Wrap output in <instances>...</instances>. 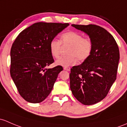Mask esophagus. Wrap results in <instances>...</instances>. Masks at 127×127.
<instances>
[{
    "label": "esophagus",
    "instance_id": "34e87169",
    "mask_svg": "<svg viewBox=\"0 0 127 127\" xmlns=\"http://www.w3.org/2000/svg\"><path fill=\"white\" fill-rule=\"evenodd\" d=\"M64 69L66 70H67V71H70V67H64Z\"/></svg>",
    "mask_w": 127,
    "mask_h": 127
}]
</instances>
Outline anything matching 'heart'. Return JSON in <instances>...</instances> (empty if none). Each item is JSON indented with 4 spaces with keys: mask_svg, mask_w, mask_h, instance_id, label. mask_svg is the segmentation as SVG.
Listing matches in <instances>:
<instances>
[{
    "mask_svg": "<svg viewBox=\"0 0 127 127\" xmlns=\"http://www.w3.org/2000/svg\"><path fill=\"white\" fill-rule=\"evenodd\" d=\"M61 42L70 45L68 50L69 55L60 57L56 61L57 66L63 67L74 66L78 61H83L90 56L93 50V42L89 38H83V34L78 32L69 31L61 36ZM61 42L58 40L53 39L49 44V50L51 55L58 58L60 53Z\"/></svg>",
    "mask_w": 127,
    "mask_h": 127,
    "instance_id": "b5f03b06",
    "label": "heart"
}]
</instances>
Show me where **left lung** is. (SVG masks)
I'll return each instance as SVG.
<instances>
[{"label": "left lung", "instance_id": "left-lung-1", "mask_svg": "<svg viewBox=\"0 0 127 127\" xmlns=\"http://www.w3.org/2000/svg\"><path fill=\"white\" fill-rule=\"evenodd\" d=\"M89 36L93 42L90 56L70 69V88L73 95L85 105L102 100L116 79L119 50L113 36L96 25L72 24Z\"/></svg>", "mask_w": 127, "mask_h": 127}]
</instances>
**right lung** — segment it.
<instances>
[{"label":"right lung","mask_w":127,"mask_h":127,"mask_svg":"<svg viewBox=\"0 0 127 127\" xmlns=\"http://www.w3.org/2000/svg\"><path fill=\"white\" fill-rule=\"evenodd\" d=\"M68 23L37 22L21 32L10 52V75L19 93L27 102L37 103L47 98L63 70L54 62L49 50L51 40L66 29Z\"/></svg>","instance_id":"right-lung-1"}]
</instances>
